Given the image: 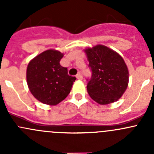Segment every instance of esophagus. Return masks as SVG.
Masks as SVG:
<instances>
[{
    "label": "esophagus",
    "instance_id": "34e87169",
    "mask_svg": "<svg viewBox=\"0 0 154 154\" xmlns=\"http://www.w3.org/2000/svg\"><path fill=\"white\" fill-rule=\"evenodd\" d=\"M76 77H77V78L78 79V80H83V75H82V74L81 73H78V74H77V76H76Z\"/></svg>",
    "mask_w": 154,
    "mask_h": 154
}]
</instances>
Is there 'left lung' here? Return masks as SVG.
Listing matches in <instances>:
<instances>
[{
    "instance_id": "obj_1",
    "label": "left lung",
    "mask_w": 154,
    "mask_h": 154,
    "mask_svg": "<svg viewBox=\"0 0 154 154\" xmlns=\"http://www.w3.org/2000/svg\"><path fill=\"white\" fill-rule=\"evenodd\" d=\"M91 77L87 91L91 99L105 105L119 100L127 89L129 72L123 58L104 45L85 50Z\"/></svg>"
}]
</instances>
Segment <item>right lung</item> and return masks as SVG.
Instances as JSON below:
<instances>
[{"label": "right lung", "mask_w": 154, "mask_h": 154, "mask_svg": "<svg viewBox=\"0 0 154 154\" xmlns=\"http://www.w3.org/2000/svg\"><path fill=\"white\" fill-rule=\"evenodd\" d=\"M63 54L48 50L32 59L27 68V81L32 95L45 104L57 105L70 93L76 77L68 75L60 62Z\"/></svg>", "instance_id": "obj_1"}]
</instances>
